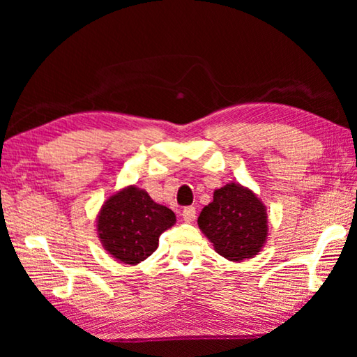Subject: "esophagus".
I'll list each match as a JSON object with an SVG mask.
<instances>
[{"label":"esophagus","instance_id":"esophagus-1","mask_svg":"<svg viewBox=\"0 0 357 357\" xmlns=\"http://www.w3.org/2000/svg\"><path fill=\"white\" fill-rule=\"evenodd\" d=\"M195 217H197V209H195V208H193V206L184 208V211H183V219H184L185 222H193V220H195Z\"/></svg>","mask_w":357,"mask_h":357}]
</instances>
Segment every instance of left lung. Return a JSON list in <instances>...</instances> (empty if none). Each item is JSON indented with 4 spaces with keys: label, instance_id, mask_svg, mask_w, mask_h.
<instances>
[{
    "label": "left lung",
    "instance_id": "1",
    "mask_svg": "<svg viewBox=\"0 0 357 357\" xmlns=\"http://www.w3.org/2000/svg\"><path fill=\"white\" fill-rule=\"evenodd\" d=\"M198 227L214 244L215 252L231 261L252 258L268 236V215L263 203L249 189L227 184L214 192L204 206Z\"/></svg>",
    "mask_w": 357,
    "mask_h": 357
}]
</instances>
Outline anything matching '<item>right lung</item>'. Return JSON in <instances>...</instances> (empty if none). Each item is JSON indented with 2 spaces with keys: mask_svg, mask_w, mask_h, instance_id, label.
<instances>
[{
  "mask_svg": "<svg viewBox=\"0 0 357 357\" xmlns=\"http://www.w3.org/2000/svg\"><path fill=\"white\" fill-rule=\"evenodd\" d=\"M174 222L172 209L157 204L146 192L132 185L105 202L98 231L110 255L126 264H137L157 249L159 236Z\"/></svg>",
  "mask_w": 357,
  "mask_h": 357,
  "instance_id": "right-lung-1",
  "label": "right lung"
}]
</instances>
